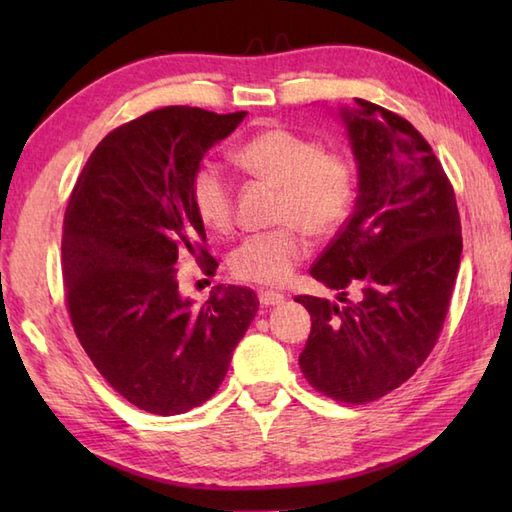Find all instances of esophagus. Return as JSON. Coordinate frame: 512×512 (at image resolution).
<instances>
[{
	"label": "esophagus",
	"mask_w": 512,
	"mask_h": 512,
	"mask_svg": "<svg viewBox=\"0 0 512 512\" xmlns=\"http://www.w3.org/2000/svg\"><path fill=\"white\" fill-rule=\"evenodd\" d=\"M286 301V297L284 295H279V292H275V290H262L259 292V303H262V306H279V303H284Z\"/></svg>",
	"instance_id": "esophagus-1"
}]
</instances>
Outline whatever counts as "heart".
I'll use <instances>...</instances> for the list:
<instances>
[{
  "mask_svg": "<svg viewBox=\"0 0 512 512\" xmlns=\"http://www.w3.org/2000/svg\"><path fill=\"white\" fill-rule=\"evenodd\" d=\"M235 162L253 176L279 187L275 231L246 237L231 255L237 279L259 286H284L308 257L306 233L328 237L339 231L356 198L354 162L319 140L270 127L235 151ZM191 202L200 222L215 233L235 224V187L226 169L204 162L193 173Z\"/></svg>",
  "mask_w": 512,
  "mask_h": 512,
  "instance_id": "obj_1",
  "label": "heart"
}]
</instances>
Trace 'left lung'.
Here are the masks:
<instances>
[{
	"mask_svg": "<svg viewBox=\"0 0 512 512\" xmlns=\"http://www.w3.org/2000/svg\"><path fill=\"white\" fill-rule=\"evenodd\" d=\"M341 118L358 165L356 206L310 268L341 303L295 297L312 317L299 367L323 396L365 405L409 380L436 345L462 226L447 173L416 127L363 99Z\"/></svg>",
	"mask_w": 512,
	"mask_h": 512,
	"instance_id": "left-lung-1",
	"label": "left lung"
}]
</instances>
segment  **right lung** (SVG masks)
Returning <instances> with one entry per match:
<instances>
[{"label": "right lung", "instance_id": "add662e5", "mask_svg": "<svg viewBox=\"0 0 512 512\" xmlns=\"http://www.w3.org/2000/svg\"><path fill=\"white\" fill-rule=\"evenodd\" d=\"M173 105L107 134L63 215V286L76 339L118 394L156 416L209 400L255 319L250 288L215 286L195 308L178 292V255L213 273L191 180L206 151L244 121Z\"/></svg>", "mask_w": 512, "mask_h": 512}]
</instances>
